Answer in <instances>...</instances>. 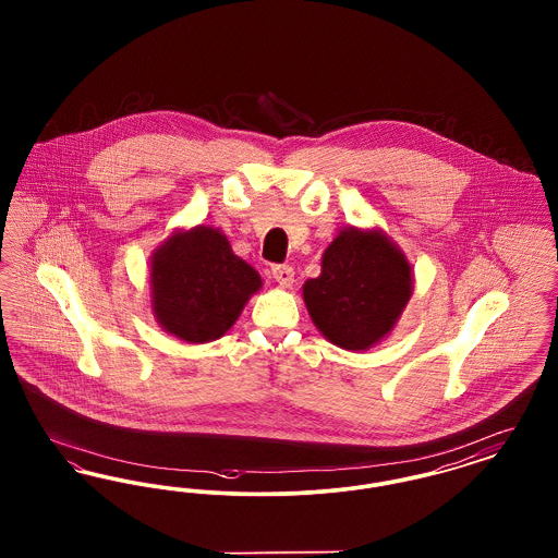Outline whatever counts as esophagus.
Returning <instances> with one entry per match:
<instances>
[{"label":"esophagus","instance_id":"1","mask_svg":"<svg viewBox=\"0 0 558 558\" xmlns=\"http://www.w3.org/2000/svg\"><path fill=\"white\" fill-rule=\"evenodd\" d=\"M271 276L280 287H291L294 269L291 266H271Z\"/></svg>","mask_w":558,"mask_h":558}]
</instances>
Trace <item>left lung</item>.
<instances>
[{
  "mask_svg": "<svg viewBox=\"0 0 558 558\" xmlns=\"http://www.w3.org/2000/svg\"><path fill=\"white\" fill-rule=\"evenodd\" d=\"M412 294L405 257L378 232L343 230L322 257V274L303 284L319 332L343 349H368L398 322Z\"/></svg>",
  "mask_w": 558,
  "mask_h": 558,
  "instance_id": "left-lung-1",
  "label": "left lung"
}]
</instances>
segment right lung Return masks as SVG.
Masks as SVG:
<instances>
[{
    "label": "right lung",
    "mask_w": 558,
    "mask_h": 558,
    "mask_svg": "<svg viewBox=\"0 0 558 558\" xmlns=\"http://www.w3.org/2000/svg\"><path fill=\"white\" fill-rule=\"evenodd\" d=\"M150 282L160 326L187 343L226 335L262 287L259 274L232 253L228 239L205 226L178 232L160 246Z\"/></svg>",
    "instance_id": "right-lung-1"
}]
</instances>
